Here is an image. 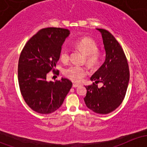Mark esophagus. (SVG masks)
<instances>
[{
	"mask_svg": "<svg viewBox=\"0 0 147 147\" xmlns=\"http://www.w3.org/2000/svg\"><path fill=\"white\" fill-rule=\"evenodd\" d=\"M79 86H80L79 84H72V87H74V88L79 87Z\"/></svg>",
	"mask_w": 147,
	"mask_h": 147,
	"instance_id": "1",
	"label": "esophagus"
}]
</instances>
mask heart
Segmentation results:
<instances>
[{"label": "heart", "instance_id": "1", "mask_svg": "<svg viewBox=\"0 0 147 147\" xmlns=\"http://www.w3.org/2000/svg\"><path fill=\"white\" fill-rule=\"evenodd\" d=\"M78 48L82 50L86 55V62L90 66L98 64L100 60V53L97 51V44L92 38L85 37L75 42ZM60 57L63 62L68 61L69 58V49L67 46L62 47ZM87 68L80 65H72L64 70V75L73 82H79L87 75Z\"/></svg>", "mask_w": 147, "mask_h": 147}]
</instances>
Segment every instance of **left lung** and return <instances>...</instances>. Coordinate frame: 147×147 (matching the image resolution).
Segmentation results:
<instances>
[{
  "label": "left lung",
  "mask_w": 147,
  "mask_h": 147,
  "mask_svg": "<svg viewBox=\"0 0 147 147\" xmlns=\"http://www.w3.org/2000/svg\"><path fill=\"white\" fill-rule=\"evenodd\" d=\"M102 35L105 47V60L91 77L96 84L103 83L98 88L93 83L85 86V105L97 114L106 115L113 112L122 102L129 81V69L124 50L115 37L105 29L96 28Z\"/></svg>",
  "instance_id": "1"
}]
</instances>
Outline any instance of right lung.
Here are the masks:
<instances>
[{
  "label": "right lung",
  "instance_id": "right-lung-1",
  "mask_svg": "<svg viewBox=\"0 0 147 147\" xmlns=\"http://www.w3.org/2000/svg\"><path fill=\"white\" fill-rule=\"evenodd\" d=\"M69 30L60 28L41 29L23 47L18 61V83L26 104L40 114L54 112L61 107L72 87L67 78L47 81L50 71H55L60 53Z\"/></svg>",
  "mask_w": 147,
  "mask_h": 147
}]
</instances>
